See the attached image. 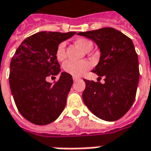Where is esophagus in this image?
<instances>
[{"label": "esophagus", "mask_w": 151, "mask_h": 151, "mask_svg": "<svg viewBox=\"0 0 151 151\" xmlns=\"http://www.w3.org/2000/svg\"><path fill=\"white\" fill-rule=\"evenodd\" d=\"M79 80H80L79 77H76V76H74V77H73V81H79Z\"/></svg>", "instance_id": "34e87169"}]
</instances>
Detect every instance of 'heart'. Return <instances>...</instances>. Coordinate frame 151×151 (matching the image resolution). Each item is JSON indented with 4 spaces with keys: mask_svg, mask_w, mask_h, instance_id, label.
Returning <instances> with one entry per match:
<instances>
[{
    "mask_svg": "<svg viewBox=\"0 0 151 151\" xmlns=\"http://www.w3.org/2000/svg\"><path fill=\"white\" fill-rule=\"evenodd\" d=\"M76 43L86 52H90L93 47V42L87 38H79L76 41ZM56 58L58 61H62L65 58V43L64 42H61L58 45L56 50ZM63 68L66 73H69L73 76L79 77L91 69V64L87 60H83L80 62L68 60L64 64Z\"/></svg>",
    "mask_w": 151,
    "mask_h": 151,
    "instance_id": "b5f03b06",
    "label": "heart"
}]
</instances>
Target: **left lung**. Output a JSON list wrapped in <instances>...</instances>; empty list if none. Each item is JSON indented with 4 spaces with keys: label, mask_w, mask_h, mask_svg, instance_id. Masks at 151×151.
Here are the masks:
<instances>
[{
    "label": "left lung",
    "mask_w": 151,
    "mask_h": 151,
    "mask_svg": "<svg viewBox=\"0 0 151 151\" xmlns=\"http://www.w3.org/2000/svg\"><path fill=\"white\" fill-rule=\"evenodd\" d=\"M93 40L100 58L93 72L104 83L84 80V104L96 116L107 122L122 118L132 105L139 80L138 54L132 40L114 28L79 32Z\"/></svg>",
    "instance_id": "obj_1"
}]
</instances>
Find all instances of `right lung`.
Masks as SVG:
<instances>
[{"label": "right lung", "mask_w": 151, "mask_h": 151, "mask_svg": "<svg viewBox=\"0 0 151 151\" xmlns=\"http://www.w3.org/2000/svg\"><path fill=\"white\" fill-rule=\"evenodd\" d=\"M76 32L42 31L27 37L12 58L9 84L20 114L35 125L54 122L64 110L73 84L72 76L62 72L52 84L47 78L58 75L56 50Z\"/></svg>", "instance_id": "add662e5"}]
</instances>
